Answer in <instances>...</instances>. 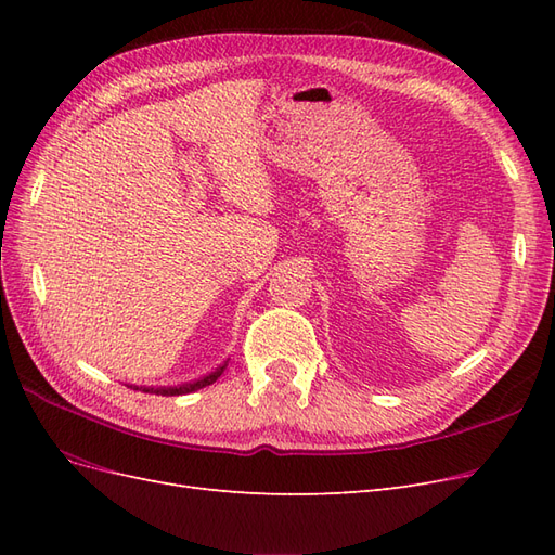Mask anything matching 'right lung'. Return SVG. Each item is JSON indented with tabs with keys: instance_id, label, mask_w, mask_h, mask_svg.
I'll list each match as a JSON object with an SVG mask.
<instances>
[{
	"instance_id": "add662e5",
	"label": "right lung",
	"mask_w": 555,
	"mask_h": 555,
	"mask_svg": "<svg viewBox=\"0 0 555 555\" xmlns=\"http://www.w3.org/2000/svg\"><path fill=\"white\" fill-rule=\"evenodd\" d=\"M227 363L229 361H224L220 367H217V371H212L210 375H206V377H201V379H196V382H190V384H182V386H141V389L147 393H157V396H184V393H192V391H198V389H204V386H210L212 382H217V377H220L222 373H224V367H227ZM133 389H139V386H133Z\"/></svg>"
}]
</instances>
